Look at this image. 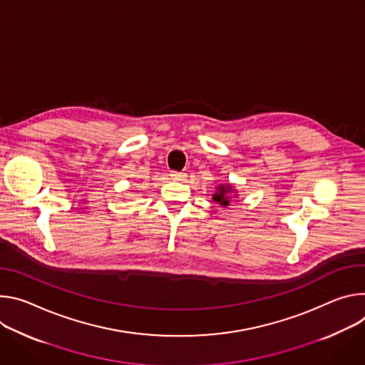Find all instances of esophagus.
I'll return each instance as SVG.
<instances>
[{
  "instance_id": "1",
  "label": "esophagus",
  "mask_w": 365,
  "mask_h": 365,
  "mask_svg": "<svg viewBox=\"0 0 365 365\" xmlns=\"http://www.w3.org/2000/svg\"><path fill=\"white\" fill-rule=\"evenodd\" d=\"M170 175H171V178L175 180V181H182V180L185 178V174H184V173H177V171H173Z\"/></svg>"
}]
</instances>
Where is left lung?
Wrapping results in <instances>:
<instances>
[{
  "instance_id": "left-lung-1",
  "label": "left lung",
  "mask_w": 365,
  "mask_h": 365,
  "mask_svg": "<svg viewBox=\"0 0 365 365\" xmlns=\"http://www.w3.org/2000/svg\"><path fill=\"white\" fill-rule=\"evenodd\" d=\"M233 187L230 184H220L217 185V190L216 192L213 194V201H216V203H219L220 206L223 207H227L229 206V201H230V192H233Z\"/></svg>"
}]
</instances>
